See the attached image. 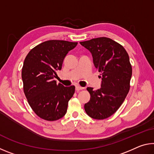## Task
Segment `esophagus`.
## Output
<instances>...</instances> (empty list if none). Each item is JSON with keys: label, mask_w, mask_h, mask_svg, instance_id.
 Masks as SVG:
<instances>
[{"label": "esophagus", "mask_w": 154, "mask_h": 154, "mask_svg": "<svg viewBox=\"0 0 154 154\" xmlns=\"http://www.w3.org/2000/svg\"><path fill=\"white\" fill-rule=\"evenodd\" d=\"M83 88L80 86V85H76V87H75V90H76L77 91H79L81 90H83Z\"/></svg>", "instance_id": "34e87169"}]
</instances>
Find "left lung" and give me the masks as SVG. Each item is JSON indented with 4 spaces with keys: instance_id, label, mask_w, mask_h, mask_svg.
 <instances>
[{
    "instance_id": "obj_1",
    "label": "left lung",
    "mask_w": 154,
    "mask_h": 154,
    "mask_svg": "<svg viewBox=\"0 0 154 154\" xmlns=\"http://www.w3.org/2000/svg\"><path fill=\"white\" fill-rule=\"evenodd\" d=\"M80 43L92 53L102 78L100 89L87 88L90 100L85 104V111L93 119L108 118L120 107L130 90L132 70L128 54L123 46L107 37Z\"/></svg>"
}]
</instances>
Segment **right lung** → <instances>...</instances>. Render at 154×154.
<instances>
[{
    "label": "right lung",
    "instance_id": "right-lung-1",
    "mask_svg": "<svg viewBox=\"0 0 154 154\" xmlns=\"http://www.w3.org/2000/svg\"><path fill=\"white\" fill-rule=\"evenodd\" d=\"M77 43L47 41L35 46L26 57L22 71L23 89L30 107L41 119L56 121L66 113L75 87L57 84L54 78L57 70L62 69L65 56Z\"/></svg>",
    "mask_w": 154,
    "mask_h": 154
}]
</instances>
